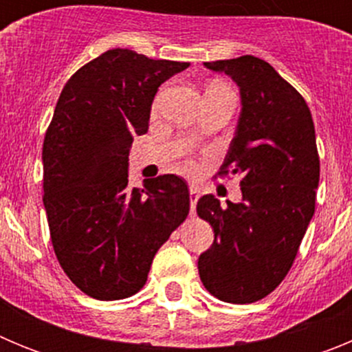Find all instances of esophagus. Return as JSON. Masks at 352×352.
<instances>
[{
    "label": "esophagus",
    "instance_id": "obj_1",
    "mask_svg": "<svg viewBox=\"0 0 352 352\" xmlns=\"http://www.w3.org/2000/svg\"><path fill=\"white\" fill-rule=\"evenodd\" d=\"M197 201H199V186L190 185V210H192V213H195Z\"/></svg>",
    "mask_w": 352,
    "mask_h": 352
}]
</instances>
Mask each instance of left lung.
Here are the masks:
<instances>
[{"label": "left lung", "instance_id": "left-lung-1", "mask_svg": "<svg viewBox=\"0 0 352 352\" xmlns=\"http://www.w3.org/2000/svg\"><path fill=\"white\" fill-rule=\"evenodd\" d=\"M231 77L241 113L219 176H241V203L203 195L197 214L214 241L199 256L204 287L227 303H254L275 291L316 211L319 155L303 96L256 56L204 63Z\"/></svg>", "mask_w": 352, "mask_h": 352}]
</instances>
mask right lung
Returning <instances> with one entry per match:
<instances>
[{"instance_id": "obj_1", "label": "right lung", "mask_w": 352, "mask_h": 352, "mask_svg": "<svg viewBox=\"0 0 352 352\" xmlns=\"http://www.w3.org/2000/svg\"><path fill=\"white\" fill-rule=\"evenodd\" d=\"M190 63L111 49L65 84L42 149L54 254L84 294L123 300L148 280L158 248L190 210L176 174L129 186V153L148 132L158 86Z\"/></svg>"}]
</instances>
